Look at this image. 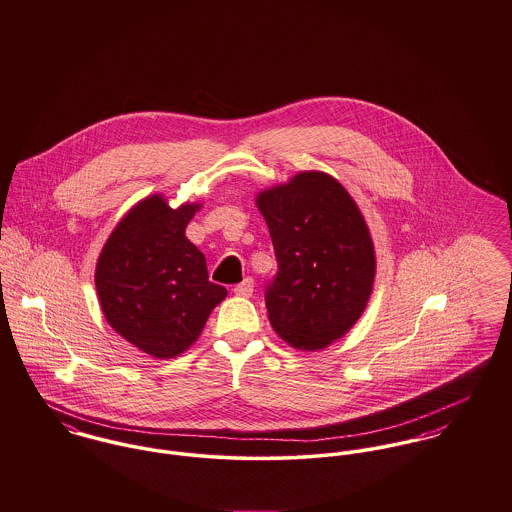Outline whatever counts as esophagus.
<instances>
[{
	"mask_svg": "<svg viewBox=\"0 0 512 512\" xmlns=\"http://www.w3.org/2000/svg\"><path fill=\"white\" fill-rule=\"evenodd\" d=\"M233 294L237 296H243V298H249L253 294V279H243L241 283L233 286Z\"/></svg>",
	"mask_w": 512,
	"mask_h": 512,
	"instance_id": "1",
	"label": "esophagus"
}]
</instances>
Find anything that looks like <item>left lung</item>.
I'll return each mask as SVG.
<instances>
[{
    "instance_id": "1",
    "label": "left lung",
    "mask_w": 512,
    "mask_h": 512,
    "mask_svg": "<svg viewBox=\"0 0 512 512\" xmlns=\"http://www.w3.org/2000/svg\"><path fill=\"white\" fill-rule=\"evenodd\" d=\"M257 208L279 263L265 292L269 322L296 349H324L349 332L373 292L377 261L365 218L320 171L259 192Z\"/></svg>"
}]
</instances>
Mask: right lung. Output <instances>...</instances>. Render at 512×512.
<instances>
[{
  "mask_svg": "<svg viewBox=\"0 0 512 512\" xmlns=\"http://www.w3.org/2000/svg\"><path fill=\"white\" fill-rule=\"evenodd\" d=\"M198 210L171 208L153 194L123 216L98 257L94 279L108 324L157 359L186 351L228 294L210 283L206 257L184 233Z\"/></svg>",
  "mask_w": 512,
  "mask_h": 512,
  "instance_id": "right-lung-1",
  "label": "right lung"
}]
</instances>
